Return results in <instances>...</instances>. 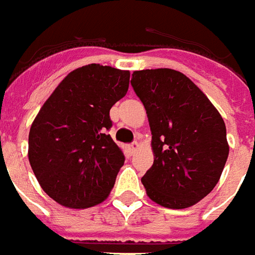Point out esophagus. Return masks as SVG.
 I'll list each match as a JSON object with an SVG mask.
<instances>
[{
  "label": "esophagus",
  "mask_w": 255,
  "mask_h": 255,
  "mask_svg": "<svg viewBox=\"0 0 255 255\" xmlns=\"http://www.w3.org/2000/svg\"><path fill=\"white\" fill-rule=\"evenodd\" d=\"M138 146H140V144L137 142V141H134V142H131L129 145V152H130V155H133L134 153L135 150L138 149Z\"/></svg>",
  "instance_id": "1"
}]
</instances>
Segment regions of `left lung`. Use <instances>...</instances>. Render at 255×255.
<instances>
[{
	"label": "left lung",
	"mask_w": 255,
	"mask_h": 255,
	"mask_svg": "<svg viewBox=\"0 0 255 255\" xmlns=\"http://www.w3.org/2000/svg\"><path fill=\"white\" fill-rule=\"evenodd\" d=\"M130 84L146 110L155 160L141 182L152 201L183 209L206 197L228 157L226 124L205 94L172 69H146Z\"/></svg>",
	"instance_id": "8db88e82"
}]
</instances>
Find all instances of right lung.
<instances>
[{
	"instance_id": "1",
	"label": "right lung",
	"mask_w": 255,
	"mask_h": 255,
	"mask_svg": "<svg viewBox=\"0 0 255 255\" xmlns=\"http://www.w3.org/2000/svg\"><path fill=\"white\" fill-rule=\"evenodd\" d=\"M128 70L85 65L70 72L32 122L29 164L54 201L81 209L105 201L125 155L109 134L110 110L129 88Z\"/></svg>"
}]
</instances>
